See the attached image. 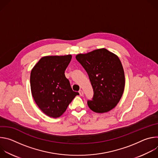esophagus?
Here are the masks:
<instances>
[{
	"mask_svg": "<svg viewBox=\"0 0 158 158\" xmlns=\"http://www.w3.org/2000/svg\"><path fill=\"white\" fill-rule=\"evenodd\" d=\"M79 94H80V96H82L84 95L83 91H82V90H80V91H79Z\"/></svg>",
	"mask_w": 158,
	"mask_h": 158,
	"instance_id": "34e87169",
	"label": "esophagus"
}]
</instances>
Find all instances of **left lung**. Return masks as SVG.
Returning a JSON list of instances; mask_svg holds the SVG:
<instances>
[{"mask_svg":"<svg viewBox=\"0 0 158 158\" xmlns=\"http://www.w3.org/2000/svg\"><path fill=\"white\" fill-rule=\"evenodd\" d=\"M87 72L94 96L87 101L89 107L103 113L116 107L124 89L125 77L119 57L107 49H99L76 56Z\"/></svg>","mask_w":158,"mask_h":158,"instance_id":"obj_1","label":"left lung"}]
</instances>
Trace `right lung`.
<instances>
[{"label":"right lung","mask_w":158,"mask_h":158,"mask_svg":"<svg viewBox=\"0 0 158 158\" xmlns=\"http://www.w3.org/2000/svg\"><path fill=\"white\" fill-rule=\"evenodd\" d=\"M71 55L45 56L35 65L31 73L32 97L44 113L53 118L60 117L73 99L79 95L73 91L64 74Z\"/></svg>","instance_id":"obj_1"}]
</instances>
